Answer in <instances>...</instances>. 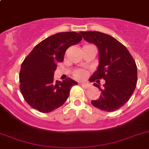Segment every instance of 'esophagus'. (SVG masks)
Here are the masks:
<instances>
[{
	"label": "esophagus",
	"instance_id": "obj_1",
	"mask_svg": "<svg viewBox=\"0 0 149 149\" xmlns=\"http://www.w3.org/2000/svg\"><path fill=\"white\" fill-rule=\"evenodd\" d=\"M81 85V87H83V88H88V83H86V82H81V84H80Z\"/></svg>",
	"mask_w": 149,
	"mask_h": 149
}]
</instances>
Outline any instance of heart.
<instances>
[{"label":"heart","mask_w":149,"mask_h":149,"mask_svg":"<svg viewBox=\"0 0 149 149\" xmlns=\"http://www.w3.org/2000/svg\"><path fill=\"white\" fill-rule=\"evenodd\" d=\"M89 46V45H85L84 47ZM87 75H88V73L87 71L84 70H76L73 72V76L78 79H84L86 77Z\"/></svg>","instance_id":"b5f03b06"}]
</instances>
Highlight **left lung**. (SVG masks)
Returning <instances> with one entry per match:
<instances>
[{
  "instance_id": "1",
  "label": "left lung",
  "mask_w": 149,
  "mask_h": 149,
  "mask_svg": "<svg viewBox=\"0 0 149 149\" xmlns=\"http://www.w3.org/2000/svg\"><path fill=\"white\" fill-rule=\"evenodd\" d=\"M88 42L99 49V66L90 81L105 80L104 88L94 83L102 93L100 99L92 100L93 106L111 112L123 107L133 94L137 81L136 63L127 48L109 35L100 32H80Z\"/></svg>"
}]
</instances>
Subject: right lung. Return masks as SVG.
<instances>
[{"mask_svg":"<svg viewBox=\"0 0 149 149\" xmlns=\"http://www.w3.org/2000/svg\"><path fill=\"white\" fill-rule=\"evenodd\" d=\"M76 32L58 33L36 45L23 61L19 73L20 90L26 102L42 113H49L67 101L78 83L70 78L54 81L57 63L64 61L67 49L81 41Z\"/></svg>","mask_w":149,"mask_h":149,"instance_id":"1","label":"right lung"}]
</instances>
